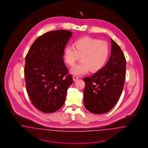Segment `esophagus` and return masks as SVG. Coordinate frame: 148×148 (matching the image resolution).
<instances>
[{
	"mask_svg": "<svg viewBox=\"0 0 148 148\" xmlns=\"http://www.w3.org/2000/svg\"><path fill=\"white\" fill-rule=\"evenodd\" d=\"M79 77L78 76H73V81H76L77 80H78L79 79Z\"/></svg>",
	"mask_w": 148,
	"mask_h": 148,
	"instance_id": "esophagus-1",
	"label": "esophagus"
}]
</instances>
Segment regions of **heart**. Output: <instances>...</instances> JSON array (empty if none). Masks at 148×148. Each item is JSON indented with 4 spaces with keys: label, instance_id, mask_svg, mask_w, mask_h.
<instances>
[{
    "label": "heart",
    "instance_id": "b5f03b06",
    "mask_svg": "<svg viewBox=\"0 0 148 148\" xmlns=\"http://www.w3.org/2000/svg\"><path fill=\"white\" fill-rule=\"evenodd\" d=\"M110 55V47L105 41L90 37L77 39L73 46L66 47L64 50V58L70 66H73L80 60L82 61L71 69L75 75L100 71L106 65Z\"/></svg>",
    "mask_w": 148,
    "mask_h": 148
}]
</instances>
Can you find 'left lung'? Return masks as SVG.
<instances>
[{
	"label": "left lung",
	"instance_id": "1",
	"mask_svg": "<svg viewBox=\"0 0 148 148\" xmlns=\"http://www.w3.org/2000/svg\"><path fill=\"white\" fill-rule=\"evenodd\" d=\"M110 41V56L106 65L90 77L83 79L85 107L95 114H103L111 110L124 88L126 59L119 45L112 39Z\"/></svg>",
	"mask_w": 148,
	"mask_h": 148
}]
</instances>
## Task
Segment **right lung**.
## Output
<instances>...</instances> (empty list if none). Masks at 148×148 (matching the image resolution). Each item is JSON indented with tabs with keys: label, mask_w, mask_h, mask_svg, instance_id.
I'll use <instances>...</instances> for the list:
<instances>
[{
	"label": "right lung",
	"mask_w": 148,
	"mask_h": 148,
	"mask_svg": "<svg viewBox=\"0 0 148 148\" xmlns=\"http://www.w3.org/2000/svg\"><path fill=\"white\" fill-rule=\"evenodd\" d=\"M72 36L66 30L48 32L29 48L24 67L28 95L38 110L52 113L63 106L73 78L64 63V48Z\"/></svg>",
	"instance_id": "right-lung-1"
}]
</instances>
